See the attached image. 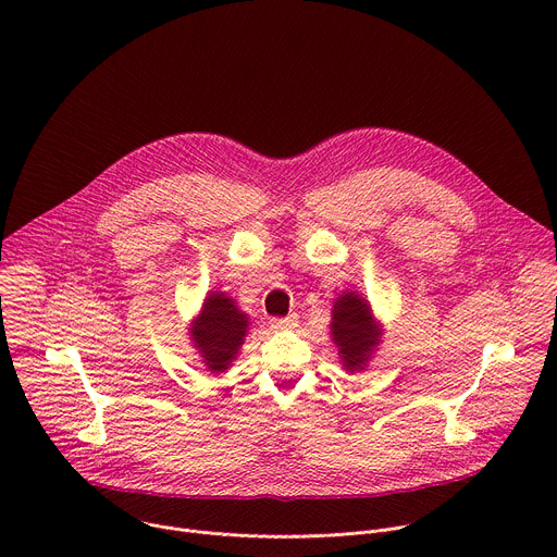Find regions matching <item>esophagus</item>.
Instances as JSON below:
<instances>
[{
    "label": "esophagus",
    "instance_id": "obj_1",
    "mask_svg": "<svg viewBox=\"0 0 557 557\" xmlns=\"http://www.w3.org/2000/svg\"><path fill=\"white\" fill-rule=\"evenodd\" d=\"M273 329H295L297 326V314H286V317H273L271 320Z\"/></svg>",
    "mask_w": 557,
    "mask_h": 557
}]
</instances>
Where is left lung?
Wrapping results in <instances>:
<instances>
[{
    "label": "left lung",
    "mask_w": 557,
    "mask_h": 557,
    "mask_svg": "<svg viewBox=\"0 0 557 557\" xmlns=\"http://www.w3.org/2000/svg\"><path fill=\"white\" fill-rule=\"evenodd\" d=\"M331 333L339 346L344 366L350 372L363 370L372 348L379 344V329H374L368 301L355 293L342 295L333 306Z\"/></svg>",
    "instance_id": "left-lung-1"
}]
</instances>
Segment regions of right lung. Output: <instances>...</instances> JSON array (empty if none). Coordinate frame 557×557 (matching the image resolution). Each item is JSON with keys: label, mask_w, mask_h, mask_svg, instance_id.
I'll use <instances>...</instances> for the list:
<instances>
[{"label": "right lung", "mask_w": 557, "mask_h": 557, "mask_svg": "<svg viewBox=\"0 0 557 557\" xmlns=\"http://www.w3.org/2000/svg\"><path fill=\"white\" fill-rule=\"evenodd\" d=\"M249 320L224 293H211L191 329L196 348L211 372H222L243 346Z\"/></svg>", "instance_id": "1"}]
</instances>
